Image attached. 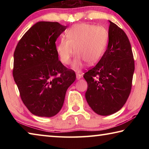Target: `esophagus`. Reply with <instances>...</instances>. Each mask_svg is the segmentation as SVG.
Returning <instances> with one entry per match:
<instances>
[{
  "instance_id": "obj_1",
  "label": "esophagus",
  "mask_w": 149,
  "mask_h": 149,
  "mask_svg": "<svg viewBox=\"0 0 149 149\" xmlns=\"http://www.w3.org/2000/svg\"><path fill=\"white\" fill-rule=\"evenodd\" d=\"M76 78H77V80H79V79H81V75L80 74H77L76 75Z\"/></svg>"
}]
</instances>
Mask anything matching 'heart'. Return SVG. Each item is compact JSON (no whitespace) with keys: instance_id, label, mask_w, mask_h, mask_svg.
Wrapping results in <instances>:
<instances>
[{"instance_id":"obj_1","label":"heart","mask_w":149,"mask_h":149,"mask_svg":"<svg viewBox=\"0 0 149 149\" xmlns=\"http://www.w3.org/2000/svg\"><path fill=\"white\" fill-rule=\"evenodd\" d=\"M65 37H61L56 45L57 55L62 64L68 65L76 53L72 67L77 71L84 66L85 62L93 65L99 61L108 41L107 29L87 23L72 26L65 31Z\"/></svg>"}]
</instances>
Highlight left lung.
Here are the masks:
<instances>
[{
    "mask_svg": "<svg viewBox=\"0 0 149 149\" xmlns=\"http://www.w3.org/2000/svg\"><path fill=\"white\" fill-rule=\"evenodd\" d=\"M110 22L107 49L97 64L84 75L87 82L85 98L97 114L108 116L122 108L129 97L135 70L129 39Z\"/></svg>",
    "mask_w": 149,
    "mask_h": 149,
    "instance_id": "8db88e82",
    "label": "left lung"
}]
</instances>
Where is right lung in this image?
I'll list each match as a JSON object with an SVG mask.
<instances>
[{"mask_svg":"<svg viewBox=\"0 0 149 149\" xmlns=\"http://www.w3.org/2000/svg\"><path fill=\"white\" fill-rule=\"evenodd\" d=\"M67 26L39 22L17 43L13 76L21 99L33 114L52 117L60 112L66 91L75 81L74 71L58 60L56 42Z\"/></svg>","mask_w":149,"mask_h":149,"instance_id":"1","label":"right lung"}]
</instances>
